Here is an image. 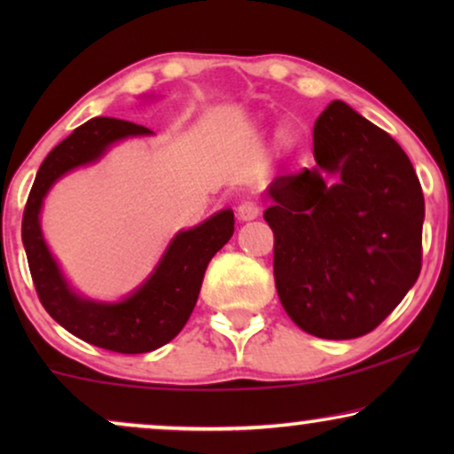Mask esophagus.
Listing matches in <instances>:
<instances>
[{
    "mask_svg": "<svg viewBox=\"0 0 454 454\" xmlns=\"http://www.w3.org/2000/svg\"><path fill=\"white\" fill-rule=\"evenodd\" d=\"M260 215V204L256 200H244L238 207L239 221H252Z\"/></svg>",
    "mask_w": 454,
    "mask_h": 454,
    "instance_id": "1",
    "label": "esophagus"
}]
</instances>
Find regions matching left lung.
<instances>
[{
    "label": "left lung",
    "mask_w": 454,
    "mask_h": 454,
    "mask_svg": "<svg viewBox=\"0 0 454 454\" xmlns=\"http://www.w3.org/2000/svg\"><path fill=\"white\" fill-rule=\"evenodd\" d=\"M314 159L269 185L277 294L301 331L356 339L418 281L424 194L405 151L343 101L316 120Z\"/></svg>",
    "instance_id": "obj_1"
}]
</instances>
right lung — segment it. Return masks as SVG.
Listing matches in <instances>:
<instances>
[{
	"mask_svg": "<svg viewBox=\"0 0 454 454\" xmlns=\"http://www.w3.org/2000/svg\"><path fill=\"white\" fill-rule=\"evenodd\" d=\"M138 123L95 117L74 129L43 160L22 216V244L36 295L49 316L86 343L115 353H148L169 343L188 322L210 258L231 239L233 210H221L194 229L179 231L151 277L115 303L80 297L70 289L43 239V198L67 171L95 163L111 145L129 136H148Z\"/></svg>",
	"mask_w": 454,
	"mask_h": 454,
	"instance_id": "1",
	"label": "right lung"
}]
</instances>
